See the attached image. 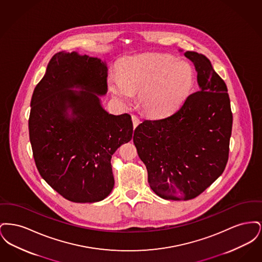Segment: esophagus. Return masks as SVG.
Returning <instances> with one entry per match:
<instances>
[{
	"label": "esophagus",
	"mask_w": 262,
	"mask_h": 262,
	"mask_svg": "<svg viewBox=\"0 0 262 262\" xmlns=\"http://www.w3.org/2000/svg\"><path fill=\"white\" fill-rule=\"evenodd\" d=\"M132 120H133V125L134 127H137V125L139 124V118L137 115H132Z\"/></svg>",
	"instance_id": "esophagus-1"
}]
</instances>
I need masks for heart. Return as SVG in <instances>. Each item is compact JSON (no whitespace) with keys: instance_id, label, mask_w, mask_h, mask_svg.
<instances>
[{"instance_id":"obj_1","label":"heart","mask_w":262,"mask_h":262,"mask_svg":"<svg viewBox=\"0 0 262 262\" xmlns=\"http://www.w3.org/2000/svg\"><path fill=\"white\" fill-rule=\"evenodd\" d=\"M193 83L192 67L165 54L129 57L120 66L119 75L108 77V86L115 98L127 102L139 90V105L145 112L156 116L178 108Z\"/></svg>"}]
</instances>
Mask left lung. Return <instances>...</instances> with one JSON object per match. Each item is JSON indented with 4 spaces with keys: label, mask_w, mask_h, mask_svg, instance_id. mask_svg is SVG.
Segmentation results:
<instances>
[{
    "label": "left lung",
    "mask_w": 262,
    "mask_h": 262,
    "mask_svg": "<svg viewBox=\"0 0 262 262\" xmlns=\"http://www.w3.org/2000/svg\"><path fill=\"white\" fill-rule=\"evenodd\" d=\"M200 91L176 112L137 126L134 143L145 164L151 189L164 200L196 198L224 172L233 114L224 80L202 54L187 51Z\"/></svg>",
    "instance_id": "obj_1"
}]
</instances>
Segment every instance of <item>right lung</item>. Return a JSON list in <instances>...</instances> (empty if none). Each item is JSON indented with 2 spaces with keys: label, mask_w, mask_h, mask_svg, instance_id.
Masks as SVG:
<instances>
[{
  "label": "right lung",
  "mask_w": 262,
  "mask_h": 262,
  "mask_svg": "<svg viewBox=\"0 0 262 262\" xmlns=\"http://www.w3.org/2000/svg\"><path fill=\"white\" fill-rule=\"evenodd\" d=\"M108 69L98 58L59 52L33 91L29 138L38 172L66 200L97 202L114 187L111 158L133 137L128 114L101 105ZM81 86L83 91L71 88Z\"/></svg>",
  "instance_id": "1"
}]
</instances>
